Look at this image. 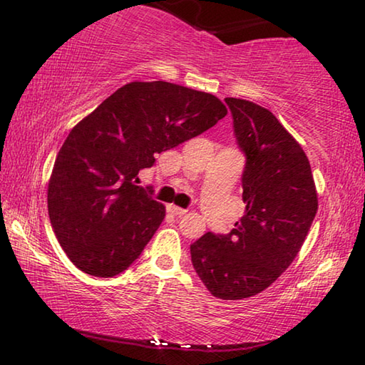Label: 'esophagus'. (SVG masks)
<instances>
[{"label": "esophagus", "mask_w": 365, "mask_h": 365, "mask_svg": "<svg viewBox=\"0 0 365 365\" xmlns=\"http://www.w3.org/2000/svg\"><path fill=\"white\" fill-rule=\"evenodd\" d=\"M168 211L172 212V214H175V215H183L185 212H187V209H182V207H178V206L170 205V206L168 207Z\"/></svg>", "instance_id": "1"}]
</instances>
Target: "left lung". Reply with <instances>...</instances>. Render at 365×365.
<instances>
[{
  "label": "left lung",
  "instance_id": "obj_1",
  "mask_svg": "<svg viewBox=\"0 0 365 365\" xmlns=\"http://www.w3.org/2000/svg\"><path fill=\"white\" fill-rule=\"evenodd\" d=\"M246 158L245 215L227 235L207 232L190 246L197 277L212 296L243 299L288 269L317 212L311 164L279 119L259 104L225 98Z\"/></svg>",
  "mask_w": 365,
  "mask_h": 365
}]
</instances>
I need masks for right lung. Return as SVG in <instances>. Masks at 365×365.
Here are the masks:
<instances>
[{"instance_id": "add662e5", "label": "right lung", "mask_w": 365, "mask_h": 365, "mask_svg": "<svg viewBox=\"0 0 365 365\" xmlns=\"http://www.w3.org/2000/svg\"><path fill=\"white\" fill-rule=\"evenodd\" d=\"M225 115L214 95L159 80L123 85L80 120L48 183L53 232L73 265L104 279L130 267L165 215L138 172Z\"/></svg>"}]
</instances>
